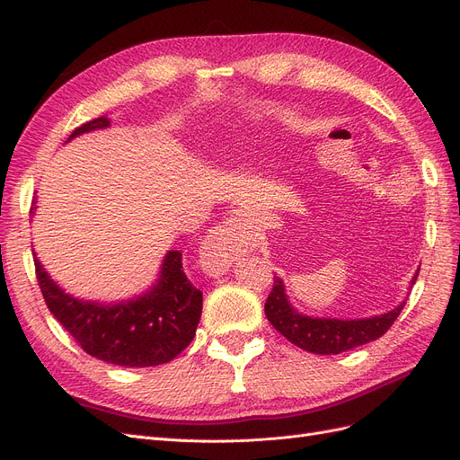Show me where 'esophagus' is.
<instances>
[{
    "instance_id": "obj_1",
    "label": "esophagus",
    "mask_w": 460,
    "mask_h": 460,
    "mask_svg": "<svg viewBox=\"0 0 460 460\" xmlns=\"http://www.w3.org/2000/svg\"><path fill=\"white\" fill-rule=\"evenodd\" d=\"M249 243V225L242 215H232L223 220L205 237L199 259L201 268L209 276L225 274L232 262L245 252Z\"/></svg>"
}]
</instances>
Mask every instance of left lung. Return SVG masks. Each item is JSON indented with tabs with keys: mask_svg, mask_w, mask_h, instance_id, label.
Instances as JSON below:
<instances>
[{
	"mask_svg": "<svg viewBox=\"0 0 460 460\" xmlns=\"http://www.w3.org/2000/svg\"><path fill=\"white\" fill-rule=\"evenodd\" d=\"M417 276L419 274H415L413 279H411V288L417 281ZM403 306L405 303L386 314L373 315V318L366 320L310 318V315L298 314L289 305L283 281L274 276V288L266 298L264 312L268 322L289 342L303 348L306 352L327 356L352 350L356 346L367 344L371 341H376L378 337H383L392 327V323L398 320Z\"/></svg>",
	"mask_w": 460,
	"mask_h": 460,
	"instance_id": "left-lung-1",
	"label": "left lung"
}]
</instances>
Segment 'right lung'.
Returning <instances> with one entry per match:
<instances>
[{"mask_svg":"<svg viewBox=\"0 0 460 460\" xmlns=\"http://www.w3.org/2000/svg\"><path fill=\"white\" fill-rule=\"evenodd\" d=\"M108 125L104 116L91 119L70 138ZM34 264L47 308L93 358L121 367H154L177 358L196 335L203 296L182 270L181 251L167 252L148 293L118 305L77 300L58 288L36 255Z\"/></svg>","mask_w":460,"mask_h":460,"instance_id":"1","label":"right lung"}]
</instances>
